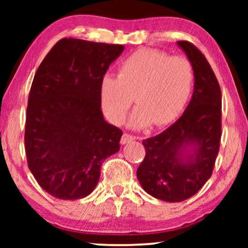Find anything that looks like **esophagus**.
Segmentation results:
<instances>
[{"label":"esophagus","instance_id":"34e87169","mask_svg":"<svg viewBox=\"0 0 248 248\" xmlns=\"http://www.w3.org/2000/svg\"><path fill=\"white\" fill-rule=\"evenodd\" d=\"M133 140H135L134 135H131L128 133H124L123 137H122V139H121V143L122 144H126V143H128V142H131Z\"/></svg>","mask_w":248,"mask_h":248}]
</instances>
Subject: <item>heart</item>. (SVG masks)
Returning <instances> with one entry per match:
<instances>
[{
    "mask_svg": "<svg viewBox=\"0 0 248 248\" xmlns=\"http://www.w3.org/2000/svg\"><path fill=\"white\" fill-rule=\"evenodd\" d=\"M194 83V69L187 57L164 50L139 49L118 65L117 78L106 76L100 84V104L108 120L122 124L135 100V128L171 123L187 104Z\"/></svg>",
    "mask_w": 248,
    "mask_h": 248,
    "instance_id": "heart-1",
    "label": "heart"
}]
</instances>
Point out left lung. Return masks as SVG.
Returning a JSON list of instances; mask_svg holds the SVG:
<instances>
[{"label":"left lung","instance_id":"left-lung-1","mask_svg":"<svg viewBox=\"0 0 248 248\" xmlns=\"http://www.w3.org/2000/svg\"><path fill=\"white\" fill-rule=\"evenodd\" d=\"M177 44L194 69V93L174 124L142 141L145 157L137 171L144 191L166 202L184 201L202 188L211 177L221 140V90L216 74L195 45Z\"/></svg>","mask_w":248,"mask_h":248}]
</instances>
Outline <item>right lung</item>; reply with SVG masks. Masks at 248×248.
Here are the masks:
<instances>
[{"mask_svg": "<svg viewBox=\"0 0 248 248\" xmlns=\"http://www.w3.org/2000/svg\"><path fill=\"white\" fill-rule=\"evenodd\" d=\"M123 49L63 38L37 70L27 106L25 149L33 177L54 198L89 195L105 159L120 150L123 132L104 120L100 84Z\"/></svg>", "mask_w": 248, "mask_h": 248, "instance_id": "obj_1", "label": "right lung"}]
</instances>
